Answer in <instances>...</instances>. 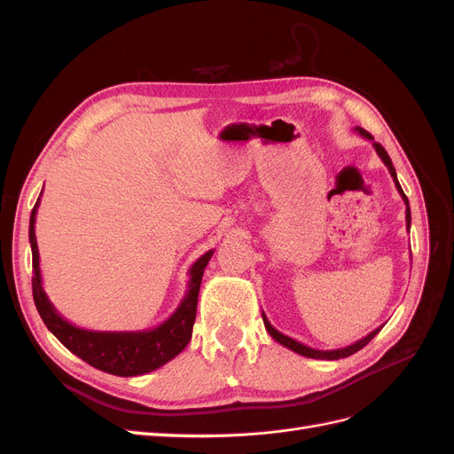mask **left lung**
<instances>
[{
  "instance_id": "8db88e82",
  "label": "left lung",
  "mask_w": 454,
  "mask_h": 454,
  "mask_svg": "<svg viewBox=\"0 0 454 454\" xmlns=\"http://www.w3.org/2000/svg\"><path fill=\"white\" fill-rule=\"evenodd\" d=\"M354 130L358 132V134L362 136V138L373 142V136H371L367 130H364L362 127H356ZM373 147H375V151H377V155L382 159V162L387 164V168H388V172H390V176H392V180H394V184H395L397 193L402 195V199H403V202H405V222H407V231H409V227H411V208H409V200H407V197H405V193H403V189H402L400 182H397V174H395L394 164H392V160H390L388 153H387V151H384V147H382L380 144L373 142ZM263 322H265V327H267L269 335H270L274 340H277V342H280L282 347L290 348V350H294V352H297V354H301V356H305V358H314V360H340V358H348V356H352L354 352L362 350V348L367 345V342H369L371 339H373V337L380 332V329H382V325H380V327H377V329H373V332H371L369 335H365V337H364V339H360V340H356L354 345H348V347H345V348H335V350H318V348H310V347L303 345V342H299V340H295V339H292V337H287V335L280 333L278 329H274V327L270 325V322L267 320L265 312H263Z\"/></svg>"
}]
</instances>
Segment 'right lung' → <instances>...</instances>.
Instances as JSON below:
<instances>
[{
	"label": "right lung",
	"instance_id": "right-lung-1",
	"mask_svg": "<svg viewBox=\"0 0 454 454\" xmlns=\"http://www.w3.org/2000/svg\"><path fill=\"white\" fill-rule=\"evenodd\" d=\"M39 199L30 215V246H32V292L34 303L41 320L45 322L49 332L57 337L62 345L79 356L89 365L112 373L117 377H136L155 371L180 354L193 333V324L197 316V301L202 282V274L214 250L200 255L189 269V290L182 303L172 312L170 318L164 320L153 329L142 332H90V329L77 327L67 322L49 301L43 282H41L39 250L35 240V214Z\"/></svg>",
	"mask_w": 454,
	"mask_h": 454
}]
</instances>
